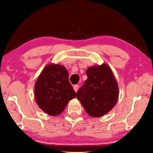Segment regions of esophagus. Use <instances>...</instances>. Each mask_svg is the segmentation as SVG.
<instances>
[{"label":"esophagus","instance_id":"obj_1","mask_svg":"<svg viewBox=\"0 0 153 153\" xmlns=\"http://www.w3.org/2000/svg\"><path fill=\"white\" fill-rule=\"evenodd\" d=\"M78 88H79L78 85H74V89L75 90V92H76L77 91V90H78Z\"/></svg>","mask_w":153,"mask_h":153}]
</instances>
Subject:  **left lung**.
Here are the masks:
<instances>
[{"label": "left lung", "mask_w": 153, "mask_h": 153, "mask_svg": "<svg viewBox=\"0 0 153 153\" xmlns=\"http://www.w3.org/2000/svg\"><path fill=\"white\" fill-rule=\"evenodd\" d=\"M88 78L76 92L77 98L90 116L100 117L112 109L119 96L117 82L105 63L87 69Z\"/></svg>", "instance_id": "8db88e82"}]
</instances>
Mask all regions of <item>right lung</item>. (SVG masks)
<instances>
[{
  "label": "right lung",
  "mask_w": 153,
  "mask_h": 153,
  "mask_svg": "<svg viewBox=\"0 0 153 153\" xmlns=\"http://www.w3.org/2000/svg\"><path fill=\"white\" fill-rule=\"evenodd\" d=\"M34 94L38 107L51 116L61 114L69 100L76 97L66 68L59 64L44 68L36 82Z\"/></svg>",
  "instance_id": "1"
}]
</instances>
